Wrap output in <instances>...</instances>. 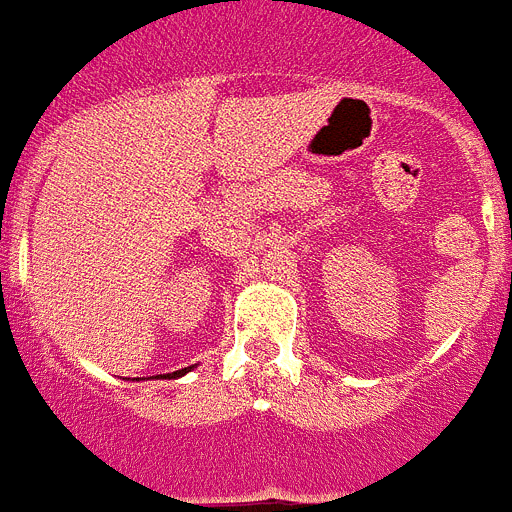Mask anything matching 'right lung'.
Listing matches in <instances>:
<instances>
[{"mask_svg": "<svg viewBox=\"0 0 512 512\" xmlns=\"http://www.w3.org/2000/svg\"><path fill=\"white\" fill-rule=\"evenodd\" d=\"M186 372H191V367H183V370L168 372V375H158V377H165V380H173V377H181V375H186Z\"/></svg>", "mask_w": 512, "mask_h": 512, "instance_id": "right-lung-1", "label": "right lung"}]
</instances>
